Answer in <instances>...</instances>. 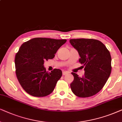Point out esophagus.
I'll use <instances>...</instances> for the list:
<instances>
[{"mask_svg": "<svg viewBox=\"0 0 122 122\" xmlns=\"http://www.w3.org/2000/svg\"><path fill=\"white\" fill-rule=\"evenodd\" d=\"M68 73H69V72H68L67 71H62V75H67Z\"/></svg>", "mask_w": 122, "mask_h": 122, "instance_id": "esophagus-1", "label": "esophagus"}]
</instances>
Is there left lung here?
<instances>
[{"label": "left lung", "instance_id": "1", "mask_svg": "<svg viewBox=\"0 0 122 122\" xmlns=\"http://www.w3.org/2000/svg\"><path fill=\"white\" fill-rule=\"evenodd\" d=\"M70 42L80 55L79 62L85 67L82 77L71 73L74 77L70 84L71 90L80 98L93 96L102 90L110 76L112 58L109 51L102 42L94 39H71Z\"/></svg>", "mask_w": 122, "mask_h": 122}]
</instances>
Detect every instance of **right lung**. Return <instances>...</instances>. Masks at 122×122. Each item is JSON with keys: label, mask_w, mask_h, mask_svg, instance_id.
Segmentation results:
<instances>
[{"label": "right lung", "mask_w": 122, "mask_h": 122, "mask_svg": "<svg viewBox=\"0 0 122 122\" xmlns=\"http://www.w3.org/2000/svg\"><path fill=\"white\" fill-rule=\"evenodd\" d=\"M66 41L35 38L21 45L15 56V73L19 84L27 93L43 97L53 92L62 76V71L55 69L47 72L44 61L52 59Z\"/></svg>", "instance_id": "1"}]
</instances>
